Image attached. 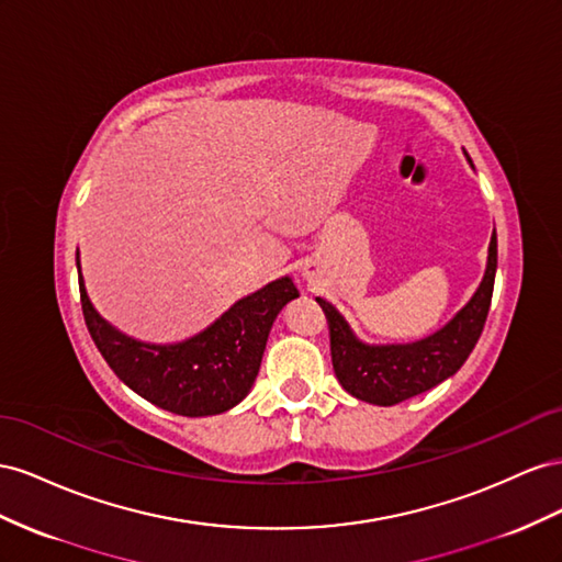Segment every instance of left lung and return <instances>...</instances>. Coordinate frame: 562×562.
<instances>
[{"label":"left lung","mask_w":562,"mask_h":562,"mask_svg":"<svg viewBox=\"0 0 562 562\" xmlns=\"http://www.w3.org/2000/svg\"><path fill=\"white\" fill-rule=\"evenodd\" d=\"M471 162V157H469ZM496 272V233L490 239L485 278L473 299L440 331L416 344L364 346L352 336L346 319L331 303L315 299L325 311L329 325V346L334 374L341 386L364 403L391 407L407 397L438 386L457 374L483 334L490 313Z\"/></svg>","instance_id":"obj_1"}]
</instances>
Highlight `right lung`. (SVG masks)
<instances>
[{"label":"right lung","instance_id":"right-lung-1","mask_svg":"<svg viewBox=\"0 0 562 562\" xmlns=\"http://www.w3.org/2000/svg\"><path fill=\"white\" fill-rule=\"evenodd\" d=\"M79 268V263H77ZM299 296L290 278L237 301L212 327L171 346L140 344L93 311L79 272V301L95 348L126 386L148 403L181 416H210L235 407L259 374L272 319Z\"/></svg>","mask_w":562,"mask_h":562}]
</instances>
